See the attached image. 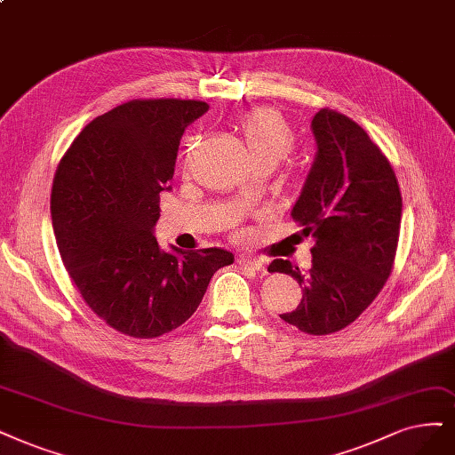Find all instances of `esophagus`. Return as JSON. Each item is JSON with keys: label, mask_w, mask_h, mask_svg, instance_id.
Segmentation results:
<instances>
[{"label": "esophagus", "mask_w": 455, "mask_h": 455, "mask_svg": "<svg viewBox=\"0 0 455 455\" xmlns=\"http://www.w3.org/2000/svg\"><path fill=\"white\" fill-rule=\"evenodd\" d=\"M239 265H243V267H250L254 271H265V263L261 259H258L256 256H250V254H241L237 258Z\"/></svg>", "instance_id": "1"}]
</instances>
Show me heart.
Returning a JSON list of instances; mask_svg holds the SVG:
<instances>
[{
    "label": "heart",
    "mask_w": 455,
    "mask_h": 455,
    "mask_svg": "<svg viewBox=\"0 0 455 455\" xmlns=\"http://www.w3.org/2000/svg\"><path fill=\"white\" fill-rule=\"evenodd\" d=\"M241 132L252 160L276 165L293 148V133L286 120L271 108H258L241 118Z\"/></svg>",
    "instance_id": "1"
}]
</instances>
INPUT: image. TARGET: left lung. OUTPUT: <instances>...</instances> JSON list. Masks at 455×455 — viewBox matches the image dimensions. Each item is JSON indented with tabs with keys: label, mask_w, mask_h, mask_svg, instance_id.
Here are the masks:
<instances>
[{
	"label": "left lung",
	"mask_w": 455,
	"mask_h": 455,
	"mask_svg": "<svg viewBox=\"0 0 455 455\" xmlns=\"http://www.w3.org/2000/svg\"><path fill=\"white\" fill-rule=\"evenodd\" d=\"M316 156L291 209L312 235L307 275L288 259L269 273L291 275L303 290L295 310L280 318L308 335L350 325L380 293L394 267L403 199L394 169L367 132L331 108L312 118Z\"/></svg>",
	"instance_id": "obj_1"
}]
</instances>
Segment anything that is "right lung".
Returning a JSON list of instances; mask_svg holds the SVG:
<instances>
[{"instance_id":"right-lung-1","label":"right lung","mask_w":455,"mask_h":455,"mask_svg":"<svg viewBox=\"0 0 455 455\" xmlns=\"http://www.w3.org/2000/svg\"><path fill=\"white\" fill-rule=\"evenodd\" d=\"M209 111L194 100H133L78 133L52 184L61 261L86 305L116 331L154 339L197 310L224 248H160L154 226L184 130Z\"/></svg>"}]
</instances>
